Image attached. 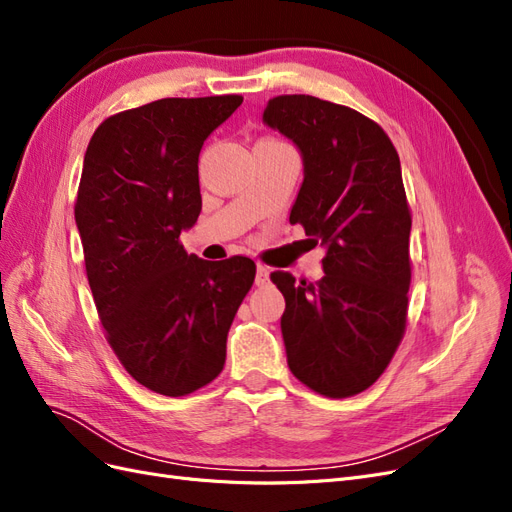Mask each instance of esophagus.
<instances>
[{"label": "esophagus", "instance_id": "1", "mask_svg": "<svg viewBox=\"0 0 512 512\" xmlns=\"http://www.w3.org/2000/svg\"><path fill=\"white\" fill-rule=\"evenodd\" d=\"M269 267L265 265H258L256 267V286H265L269 282Z\"/></svg>", "mask_w": 512, "mask_h": 512}]
</instances>
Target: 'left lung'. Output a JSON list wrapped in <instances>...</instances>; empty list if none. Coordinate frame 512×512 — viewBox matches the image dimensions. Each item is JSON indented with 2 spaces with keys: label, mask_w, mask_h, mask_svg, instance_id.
Segmentation results:
<instances>
[{
  "label": "left lung",
  "mask_w": 512,
  "mask_h": 512,
  "mask_svg": "<svg viewBox=\"0 0 512 512\" xmlns=\"http://www.w3.org/2000/svg\"><path fill=\"white\" fill-rule=\"evenodd\" d=\"M262 121L299 149L290 224L322 245L316 284L271 273L288 367L324 397L369 389L406 331L412 218L399 156L376 121L314 96H277Z\"/></svg>",
  "instance_id": "obj_1"
}]
</instances>
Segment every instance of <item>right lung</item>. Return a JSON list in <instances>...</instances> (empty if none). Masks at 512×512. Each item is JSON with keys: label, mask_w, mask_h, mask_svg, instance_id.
<instances>
[{"label": "right lung", "mask_w": 512, "mask_h": 512, "mask_svg": "<svg viewBox=\"0 0 512 512\" xmlns=\"http://www.w3.org/2000/svg\"><path fill=\"white\" fill-rule=\"evenodd\" d=\"M241 96L164 98L104 119L85 151L74 218L106 339L149 391L181 397L220 376L254 260L179 243L203 209L198 156Z\"/></svg>", "instance_id": "obj_1"}]
</instances>
